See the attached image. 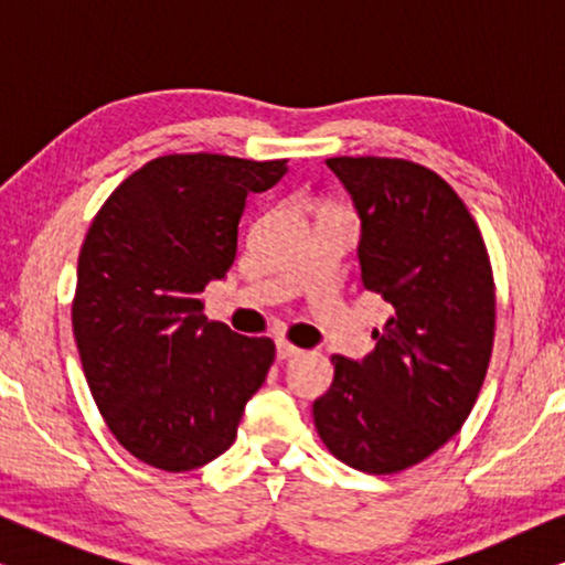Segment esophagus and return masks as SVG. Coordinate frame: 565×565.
Segmentation results:
<instances>
[{"instance_id": "34e87169", "label": "esophagus", "mask_w": 565, "mask_h": 565, "mask_svg": "<svg viewBox=\"0 0 565 565\" xmlns=\"http://www.w3.org/2000/svg\"><path fill=\"white\" fill-rule=\"evenodd\" d=\"M292 354H300V350L296 344H290L288 339H277V358L280 360H288Z\"/></svg>"}]
</instances>
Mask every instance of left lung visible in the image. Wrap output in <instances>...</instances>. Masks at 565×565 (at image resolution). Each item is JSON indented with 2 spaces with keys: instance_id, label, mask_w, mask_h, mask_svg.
<instances>
[{
  "instance_id": "obj_1",
  "label": "left lung",
  "mask_w": 565,
  "mask_h": 565,
  "mask_svg": "<svg viewBox=\"0 0 565 565\" xmlns=\"http://www.w3.org/2000/svg\"><path fill=\"white\" fill-rule=\"evenodd\" d=\"M354 200L362 288L391 303L362 362L334 354L313 424L337 460L391 476L458 435L481 393L497 285L478 223L431 169L388 157L327 159Z\"/></svg>"
}]
</instances>
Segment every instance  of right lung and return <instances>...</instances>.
<instances>
[{
    "label": "right lung",
    "mask_w": 565,
    "mask_h": 565,
    "mask_svg": "<svg viewBox=\"0 0 565 565\" xmlns=\"http://www.w3.org/2000/svg\"><path fill=\"white\" fill-rule=\"evenodd\" d=\"M288 159L169 153L99 207L76 267L72 327L92 398L146 466L182 473L226 452L275 362L269 337L203 316V290L234 265L246 195Z\"/></svg>",
    "instance_id": "right-lung-1"
}]
</instances>
